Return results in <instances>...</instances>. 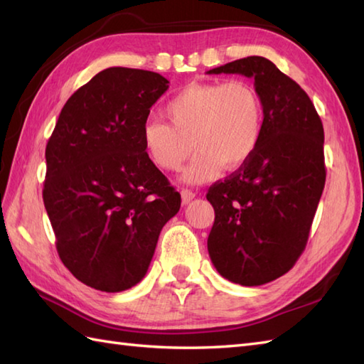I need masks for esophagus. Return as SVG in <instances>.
<instances>
[{
	"instance_id": "34e87169",
	"label": "esophagus",
	"mask_w": 364,
	"mask_h": 364,
	"mask_svg": "<svg viewBox=\"0 0 364 364\" xmlns=\"http://www.w3.org/2000/svg\"><path fill=\"white\" fill-rule=\"evenodd\" d=\"M196 197V192L192 191V189H181V200H183V203L184 205H188V203H191L192 202V198Z\"/></svg>"
}]
</instances>
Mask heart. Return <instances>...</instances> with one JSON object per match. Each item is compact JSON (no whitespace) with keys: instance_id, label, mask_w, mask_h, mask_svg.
<instances>
[{"instance_id":"1","label":"heart","mask_w":364,"mask_h":364,"mask_svg":"<svg viewBox=\"0 0 364 364\" xmlns=\"http://www.w3.org/2000/svg\"><path fill=\"white\" fill-rule=\"evenodd\" d=\"M164 117L149 120L142 142L149 158L166 172H176L196 149L184 170L186 183L211 180L227 167L249 159L261 141L264 109L257 89L245 81L200 82L181 89L166 103Z\"/></svg>"}]
</instances>
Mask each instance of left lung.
<instances>
[{
	"label": "left lung",
	"mask_w": 364,
	"mask_h": 364,
	"mask_svg": "<svg viewBox=\"0 0 364 364\" xmlns=\"http://www.w3.org/2000/svg\"><path fill=\"white\" fill-rule=\"evenodd\" d=\"M255 80L264 128L252 156L208 189L214 225L208 252L227 280L259 286L292 269L305 250L326 184L323 127L299 84L261 56L208 72Z\"/></svg>",
	"instance_id": "obj_1"
}]
</instances>
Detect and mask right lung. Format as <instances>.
I'll return each mask as SVG.
<instances>
[{
    "label": "right lung",
    "instance_id": "obj_1",
    "mask_svg": "<svg viewBox=\"0 0 364 364\" xmlns=\"http://www.w3.org/2000/svg\"><path fill=\"white\" fill-rule=\"evenodd\" d=\"M168 89L159 73L111 67L67 100L46 144L43 203L60 261L90 288L142 280L181 196L142 142L150 107Z\"/></svg>",
    "mask_w": 364,
    "mask_h": 364
}]
</instances>
